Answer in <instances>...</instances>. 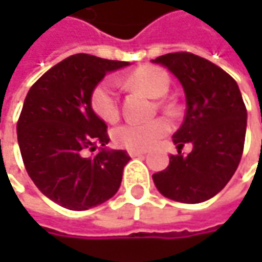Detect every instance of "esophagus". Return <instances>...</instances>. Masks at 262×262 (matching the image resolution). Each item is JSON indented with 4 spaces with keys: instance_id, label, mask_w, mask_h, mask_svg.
<instances>
[{
    "instance_id": "34e87169",
    "label": "esophagus",
    "mask_w": 262,
    "mask_h": 262,
    "mask_svg": "<svg viewBox=\"0 0 262 262\" xmlns=\"http://www.w3.org/2000/svg\"><path fill=\"white\" fill-rule=\"evenodd\" d=\"M129 155H130V158H141V156H144L145 153H144V151H138V150H130Z\"/></svg>"
}]
</instances>
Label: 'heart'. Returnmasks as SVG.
Instances as JSON below:
<instances>
[{"mask_svg":"<svg viewBox=\"0 0 262 262\" xmlns=\"http://www.w3.org/2000/svg\"><path fill=\"white\" fill-rule=\"evenodd\" d=\"M123 83L133 89H141L153 98H161L168 92V74L153 65H144L132 71ZM92 111L106 123H115L120 115L118 92L111 80L98 83L91 94ZM168 132V123L164 120H153L147 123H124L112 132V139L118 147L127 150H147L155 145Z\"/></svg>","mask_w":262,"mask_h":262,"instance_id":"b5f03b06","label":"heart"}]
</instances>
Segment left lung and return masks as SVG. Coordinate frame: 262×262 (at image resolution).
I'll list each match as a JSON object with an SVG mask.
<instances>
[{"label":"left lung","instance_id":"obj_1","mask_svg":"<svg viewBox=\"0 0 262 262\" xmlns=\"http://www.w3.org/2000/svg\"><path fill=\"white\" fill-rule=\"evenodd\" d=\"M182 84L186 112L173 142L192 144L188 156L171 155L153 174L158 191L181 203H202L219 194L241 161L247 111L236 81L212 62L191 53H170L151 60Z\"/></svg>","mask_w":262,"mask_h":262}]
</instances>
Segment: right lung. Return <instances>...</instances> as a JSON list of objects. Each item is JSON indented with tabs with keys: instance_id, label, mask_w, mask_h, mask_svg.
<instances>
[{
	"instance_id": "add662e5",
	"label": "right lung",
	"mask_w": 262,
	"mask_h": 262,
	"mask_svg": "<svg viewBox=\"0 0 262 262\" xmlns=\"http://www.w3.org/2000/svg\"><path fill=\"white\" fill-rule=\"evenodd\" d=\"M91 54H74L48 70L28 91L18 121V144L27 173L54 203L86 211L114 197L130 161L112 150L107 126L91 106L106 74L129 67ZM99 151L85 156V150Z\"/></svg>"
}]
</instances>
